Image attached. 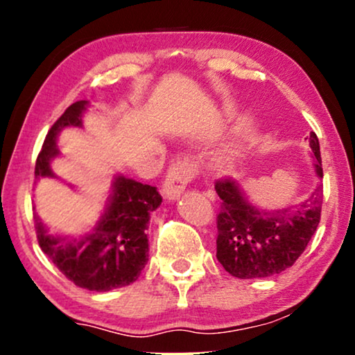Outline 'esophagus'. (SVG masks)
I'll list each match as a JSON object with an SVG mask.
<instances>
[{
    "label": "esophagus",
    "instance_id": "1",
    "mask_svg": "<svg viewBox=\"0 0 355 355\" xmlns=\"http://www.w3.org/2000/svg\"><path fill=\"white\" fill-rule=\"evenodd\" d=\"M193 178V168L187 159H176L171 166H169L166 178L163 182V197L166 200H176L181 197L184 189L191 182Z\"/></svg>",
    "mask_w": 355,
    "mask_h": 355
}]
</instances>
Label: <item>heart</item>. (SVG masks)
I'll return each mask as SVG.
<instances>
[{
  "label": "heart",
  "instance_id": "heart-1",
  "mask_svg": "<svg viewBox=\"0 0 355 355\" xmlns=\"http://www.w3.org/2000/svg\"><path fill=\"white\" fill-rule=\"evenodd\" d=\"M213 166H215V169L220 174H230L232 169H234V166H236L234 153H232V152H225L220 158L216 159Z\"/></svg>",
  "mask_w": 355,
  "mask_h": 355
}]
</instances>
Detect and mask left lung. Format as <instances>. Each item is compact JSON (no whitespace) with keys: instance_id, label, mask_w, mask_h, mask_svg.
<instances>
[{"instance_id":"obj_1","label":"left lung","mask_w":355,"mask_h":355,"mask_svg":"<svg viewBox=\"0 0 355 355\" xmlns=\"http://www.w3.org/2000/svg\"><path fill=\"white\" fill-rule=\"evenodd\" d=\"M313 168L323 178L322 155L315 132H310ZM221 198L216 216V259L227 273L241 279L268 278L294 265L312 239L322 213V186L299 205L266 210L249 200L237 181L215 184Z\"/></svg>"}]
</instances>
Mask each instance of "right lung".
I'll use <instances>...</instances> for the list:
<instances>
[{"label": "right lung", "mask_w": 355, "mask_h": 355, "mask_svg": "<svg viewBox=\"0 0 355 355\" xmlns=\"http://www.w3.org/2000/svg\"><path fill=\"white\" fill-rule=\"evenodd\" d=\"M89 101L72 103L48 130L35 163V179L56 178L51 162L60 157L58 135L64 128H82ZM162 205L157 187L116 174L103 215L84 236H56L40 216L35 220L40 249L58 270L79 288L106 293L134 283L148 261L150 213Z\"/></svg>", "instance_id": "1"}]
</instances>
